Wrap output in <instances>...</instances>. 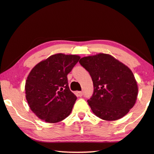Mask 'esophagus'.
Masks as SVG:
<instances>
[{"label": "esophagus", "instance_id": "obj_1", "mask_svg": "<svg viewBox=\"0 0 154 154\" xmlns=\"http://www.w3.org/2000/svg\"><path fill=\"white\" fill-rule=\"evenodd\" d=\"M76 94H77V96H79V97H81V96H82L83 95V93L82 91H77Z\"/></svg>", "mask_w": 154, "mask_h": 154}]
</instances>
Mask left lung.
Instances as JSON below:
<instances>
[{
  "instance_id": "8db88e82",
  "label": "left lung",
  "mask_w": 154,
  "mask_h": 154,
  "mask_svg": "<svg viewBox=\"0 0 154 154\" xmlns=\"http://www.w3.org/2000/svg\"><path fill=\"white\" fill-rule=\"evenodd\" d=\"M79 63L93 81L94 92L87 102L94 113L105 120H116L125 116L134 106L138 93L130 69L104 53L84 57Z\"/></svg>"
}]
</instances>
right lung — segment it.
<instances>
[{"mask_svg":"<svg viewBox=\"0 0 154 154\" xmlns=\"http://www.w3.org/2000/svg\"><path fill=\"white\" fill-rule=\"evenodd\" d=\"M79 58L76 55H53L30 72L25 84L26 98L38 118L55 123L71 113L77 96L69 90L67 76Z\"/></svg>","mask_w":154,"mask_h":154,"instance_id":"obj_1","label":"right lung"}]
</instances>
